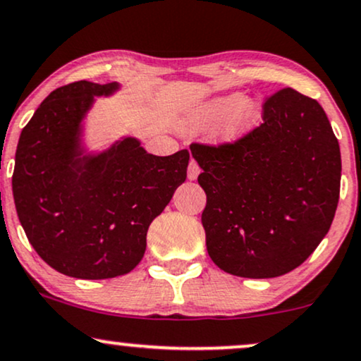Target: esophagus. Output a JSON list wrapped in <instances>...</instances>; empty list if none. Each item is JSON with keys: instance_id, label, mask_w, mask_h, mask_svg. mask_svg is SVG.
Segmentation results:
<instances>
[{"instance_id": "obj_1", "label": "esophagus", "mask_w": 361, "mask_h": 361, "mask_svg": "<svg viewBox=\"0 0 361 361\" xmlns=\"http://www.w3.org/2000/svg\"><path fill=\"white\" fill-rule=\"evenodd\" d=\"M200 171H202V169H200L198 163L195 161V159H192V161H190V166H188V180H197Z\"/></svg>"}]
</instances>
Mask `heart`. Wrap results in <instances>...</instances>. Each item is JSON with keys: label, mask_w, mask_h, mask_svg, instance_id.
Listing matches in <instances>:
<instances>
[{"label": "heart", "mask_w": 361, "mask_h": 361, "mask_svg": "<svg viewBox=\"0 0 361 361\" xmlns=\"http://www.w3.org/2000/svg\"><path fill=\"white\" fill-rule=\"evenodd\" d=\"M262 119V106L257 99L238 94L220 95L186 111L178 121L181 131L202 133L214 128V139L233 145L257 128Z\"/></svg>", "instance_id": "heart-1"}]
</instances>
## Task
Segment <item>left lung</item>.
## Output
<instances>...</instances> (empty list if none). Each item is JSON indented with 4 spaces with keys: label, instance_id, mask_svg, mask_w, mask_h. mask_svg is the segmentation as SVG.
Wrapping results in <instances>:
<instances>
[{
    "label": "left lung",
    "instance_id": "8db88e82",
    "mask_svg": "<svg viewBox=\"0 0 361 361\" xmlns=\"http://www.w3.org/2000/svg\"><path fill=\"white\" fill-rule=\"evenodd\" d=\"M264 123L233 145H193L207 193V250L250 279L301 266L328 233L340 198L341 154L326 112L298 90L264 102Z\"/></svg>",
    "mask_w": 361,
    "mask_h": 361
}]
</instances>
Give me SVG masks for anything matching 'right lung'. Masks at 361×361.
<instances>
[{
	"label": "right lung",
	"mask_w": 361,
	"mask_h": 361,
	"mask_svg": "<svg viewBox=\"0 0 361 361\" xmlns=\"http://www.w3.org/2000/svg\"><path fill=\"white\" fill-rule=\"evenodd\" d=\"M117 82H73L40 104L20 134L13 171L16 214L37 254L77 279L131 272L146 233L186 180L190 153L149 154L136 137L87 153L82 129L95 99Z\"/></svg>",
	"instance_id": "right-lung-1"
}]
</instances>
